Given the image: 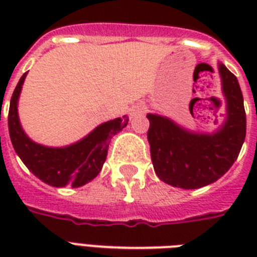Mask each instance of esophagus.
<instances>
[{"label": "esophagus", "mask_w": 257, "mask_h": 257, "mask_svg": "<svg viewBox=\"0 0 257 257\" xmlns=\"http://www.w3.org/2000/svg\"><path fill=\"white\" fill-rule=\"evenodd\" d=\"M147 112V106L143 104H137L136 106H133L131 109V116L136 117V116H141V114H144Z\"/></svg>", "instance_id": "obj_1"}]
</instances>
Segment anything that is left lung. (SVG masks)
Here are the masks:
<instances>
[{"label": "left lung", "mask_w": 257, "mask_h": 257, "mask_svg": "<svg viewBox=\"0 0 257 257\" xmlns=\"http://www.w3.org/2000/svg\"><path fill=\"white\" fill-rule=\"evenodd\" d=\"M225 98V120L212 133L193 132L168 117L148 113V141L153 168L172 187L197 189L228 172L245 140L247 118L239 81L219 62Z\"/></svg>", "instance_id": "8db88e82"}]
</instances>
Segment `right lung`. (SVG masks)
<instances>
[{"label": "right lung", "mask_w": 257, "mask_h": 257, "mask_svg": "<svg viewBox=\"0 0 257 257\" xmlns=\"http://www.w3.org/2000/svg\"><path fill=\"white\" fill-rule=\"evenodd\" d=\"M26 73L22 74L10 100L9 135L13 148L22 163L36 177L48 185L78 188L92 181L105 163L109 140L128 125L126 116L102 122L74 144L53 148L34 143L24 132L18 117V98Z\"/></svg>", "instance_id": "1"}]
</instances>
